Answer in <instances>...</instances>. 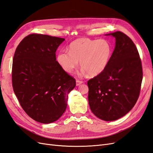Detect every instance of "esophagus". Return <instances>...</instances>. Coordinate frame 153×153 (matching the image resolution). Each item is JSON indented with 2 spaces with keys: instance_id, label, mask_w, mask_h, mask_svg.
<instances>
[{
  "instance_id": "esophagus-1",
  "label": "esophagus",
  "mask_w": 153,
  "mask_h": 153,
  "mask_svg": "<svg viewBox=\"0 0 153 153\" xmlns=\"http://www.w3.org/2000/svg\"><path fill=\"white\" fill-rule=\"evenodd\" d=\"M82 83H83L82 81H80V80H76V86L80 85V84H82Z\"/></svg>"
}]
</instances>
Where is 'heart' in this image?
<instances>
[{"label":"heart","mask_w":153,"mask_h":153,"mask_svg":"<svg viewBox=\"0 0 153 153\" xmlns=\"http://www.w3.org/2000/svg\"><path fill=\"white\" fill-rule=\"evenodd\" d=\"M112 53V46L107 40L81 38L69 45V52H59L56 60L59 65L67 73L72 72L80 61L82 73L95 76L106 69Z\"/></svg>","instance_id":"obj_1"}]
</instances>
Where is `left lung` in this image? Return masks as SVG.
Masks as SVG:
<instances>
[{
  "mask_svg": "<svg viewBox=\"0 0 153 153\" xmlns=\"http://www.w3.org/2000/svg\"><path fill=\"white\" fill-rule=\"evenodd\" d=\"M115 39L105 70L87 82L90 108L97 117L112 121L130 111L140 94L142 68L136 46L123 32L105 34Z\"/></svg>",
  "mask_w": 153,
  "mask_h": 153,
  "instance_id": "8db88e82",
  "label": "left lung"
}]
</instances>
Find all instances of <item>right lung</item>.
Here are the masks:
<instances>
[{"label": "right lung", "mask_w": 153, "mask_h": 153, "mask_svg": "<svg viewBox=\"0 0 153 153\" xmlns=\"http://www.w3.org/2000/svg\"><path fill=\"white\" fill-rule=\"evenodd\" d=\"M64 40L32 34L23 39L14 55L13 91L22 108L37 122L49 124L61 117L76 85L56 61L55 52Z\"/></svg>", "instance_id": "add662e5"}]
</instances>
